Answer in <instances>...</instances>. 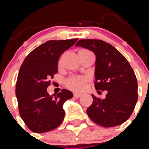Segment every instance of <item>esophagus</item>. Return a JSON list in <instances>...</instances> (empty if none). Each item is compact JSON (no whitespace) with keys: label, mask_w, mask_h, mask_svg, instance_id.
I'll use <instances>...</instances> for the list:
<instances>
[{"label":"esophagus","mask_w":149,"mask_h":149,"mask_svg":"<svg viewBox=\"0 0 149 149\" xmlns=\"http://www.w3.org/2000/svg\"><path fill=\"white\" fill-rule=\"evenodd\" d=\"M74 97H75V98H80V97H81V94H79V93H74Z\"/></svg>","instance_id":"1"}]
</instances>
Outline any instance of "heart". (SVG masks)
<instances>
[{"label": "heart", "instance_id": "heart-1", "mask_svg": "<svg viewBox=\"0 0 149 149\" xmlns=\"http://www.w3.org/2000/svg\"><path fill=\"white\" fill-rule=\"evenodd\" d=\"M89 81V78L86 76L74 75L67 79L65 81V85L72 90L81 92V91L84 90L85 86H86V84Z\"/></svg>", "mask_w": 149, "mask_h": 149}]
</instances>
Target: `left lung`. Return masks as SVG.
Returning <instances> with one entry per match:
<instances>
[{"label":"left lung","instance_id":"left-lung-1","mask_svg":"<svg viewBox=\"0 0 149 149\" xmlns=\"http://www.w3.org/2000/svg\"><path fill=\"white\" fill-rule=\"evenodd\" d=\"M75 46L95 54V88L107 91L104 99L92 95L93 102L86 110L87 115L104 127L124 123L132 114L138 98L137 81L128 61L113 46L100 39H81Z\"/></svg>","mask_w":149,"mask_h":149}]
</instances>
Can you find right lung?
Instances as JSON below:
<instances>
[{"label":"right lung","mask_w":149,"mask_h":149,"mask_svg":"<svg viewBox=\"0 0 149 149\" xmlns=\"http://www.w3.org/2000/svg\"><path fill=\"white\" fill-rule=\"evenodd\" d=\"M77 41H48L31 51L24 60L17 78L15 95L19 113L30 131L38 134L48 132L63 122V104L73 97V93L64 89L56 95H49L47 88L57 72L60 56Z\"/></svg>","instance_id":"obj_1"}]
</instances>
